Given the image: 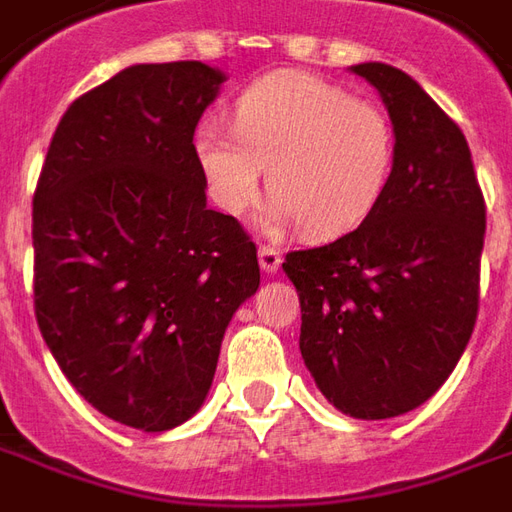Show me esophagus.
Wrapping results in <instances>:
<instances>
[{"label":"esophagus","instance_id":"34e87169","mask_svg":"<svg viewBox=\"0 0 512 512\" xmlns=\"http://www.w3.org/2000/svg\"><path fill=\"white\" fill-rule=\"evenodd\" d=\"M257 257H260V268H263L266 274H274L282 263V252L277 246H260Z\"/></svg>","mask_w":512,"mask_h":512}]
</instances>
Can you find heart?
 Segmentation results:
<instances>
[{"instance_id": "1", "label": "heart", "mask_w": 512, "mask_h": 512, "mask_svg": "<svg viewBox=\"0 0 512 512\" xmlns=\"http://www.w3.org/2000/svg\"><path fill=\"white\" fill-rule=\"evenodd\" d=\"M196 160L213 202L246 216L268 169V224H302L313 238L355 230L377 210L396 163L388 113L313 74L280 71L252 82L232 105V130L207 119Z\"/></svg>"}]
</instances>
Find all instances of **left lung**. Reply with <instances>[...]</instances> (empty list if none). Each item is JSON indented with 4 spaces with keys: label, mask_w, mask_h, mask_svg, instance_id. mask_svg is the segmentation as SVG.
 I'll return each mask as SVG.
<instances>
[{
    "label": "left lung",
    "mask_w": 512,
    "mask_h": 512,
    "mask_svg": "<svg viewBox=\"0 0 512 512\" xmlns=\"http://www.w3.org/2000/svg\"><path fill=\"white\" fill-rule=\"evenodd\" d=\"M388 107L396 163L357 230L285 255L299 349L341 413L393 418L452 374L480 310L485 199L466 135L405 71L360 63Z\"/></svg>",
    "instance_id": "8db88e82"
}]
</instances>
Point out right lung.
<instances>
[{
  "label": "right lung",
  "mask_w": 512,
  "mask_h": 512,
  "mask_svg": "<svg viewBox=\"0 0 512 512\" xmlns=\"http://www.w3.org/2000/svg\"><path fill=\"white\" fill-rule=\"evenodd\" d=\"M224 74L144 63L74 99L32 196L35 318L66 380L107 418L163 432L205 402L257 246L207 207L196 124Z\"/></svg>",
  "instance_id": "right-lung-1"
}]
</instances>
